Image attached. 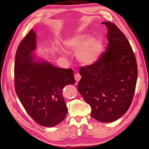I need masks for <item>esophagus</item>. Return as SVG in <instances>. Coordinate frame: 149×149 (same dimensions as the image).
Returning <instances> with one entry per match:
<instances>
[{"instance_id": "obj_1", "label": "esophagus", "mask_w": 149, "mask_h": 149, "mask_svg": "<svg viewBox=\"0 0 149 149\" xmlns=\"http://www.w3.org/2000/svg\"><path fill=\"white\" fill-rule=\"evenodd\" d=\"M74 78L75 81H76V82H79L80 81L81 78V76L79 74H78V73H77V74H75V75H74Z\"/></svg>"}]
</instances>
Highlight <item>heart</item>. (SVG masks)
I'll list each match as a JSON object with an SVG mask.
<instances>
[{
	"mask_svg": "<svg viewBox=\"0 0 149 149\" xmlns=\"http://www.w3.org/2000/svg\"><path fill=\"white\" fill-rule=\"evenodd\" d=\"M66 49L75 52L78 62L84 66H90L100 59L104 50L103 41L99 38L90 37L88 34H79L63 41ZM63 54V52L60 50Z\"/></svg>",
	"mask_w": 149,
	"mask_h": 149,
	"instance_id": "b5f03b06",
	"label": "heart"
}]
</instances>
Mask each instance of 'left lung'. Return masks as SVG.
Returning a JSON list of instances; mask_svg holds the SVG:
<instances>
[{
    "label": "left lung",
    "mask_w": 149,
    "mask_h": 149,
    "mask_svg": "<svg viewBox=\"0 0 149 149\" xmlns=\"http://www.w3.org/2000/svg\"><path fill=\"white\" fill-rule=\"evenodd\" d=\"M108 44L95 64L82 67L78 91L91 108V115L101 122H112L127 112L133 99L137 63L125 36L115 24L103 22Z\"/></svg>",
    "instance_id": "8db88e82"
}]
</instances>
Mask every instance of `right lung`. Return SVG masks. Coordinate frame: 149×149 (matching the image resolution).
Segmentation results:
<instances>
[{
    "label": "right lung",
    "instance_id": "1",
    "mask_svg": "<svg viewBox=\"0 0 149 149\" xmlns=\"http://www.w3.org/2000/svg\"><path fill=\"white\" fill-rule=\"evenodd\" d=\"M36 33L32 29L22 40L16 52L15 86L24 109L34 121L52 127L66 116L67 107L62 91L74 84L72 69L56 67L34 53Z\"/></svg>",
    "mask_w": 149,
    "mask_h": 149
}]
</instances>
